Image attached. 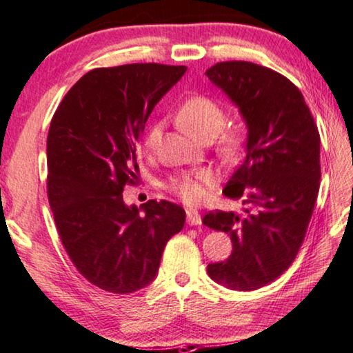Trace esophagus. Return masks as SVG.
<instances>
[{
	"instance_id": "obj_1",
	"label": "esophagus",
	"mask_w": 353,
	"mask_h": 353,
	"mask_svg": "<svg viewBox=\"0 0 353 353\" xmlns=\"http://www.w3.org/2000/svg\"><path fill=\"white\" fill-rule=\"evenodd\" d=\"M186 216H188V223L190 225V227H197V225H201V216L199 211L195 210H188L186 211Z\"/></svg>"
}]
</instances>
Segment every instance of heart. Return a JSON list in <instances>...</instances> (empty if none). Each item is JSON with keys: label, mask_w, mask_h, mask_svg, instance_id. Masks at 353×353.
<instances>
[{"label": "heart", "mask_w": 353, "mask_h": 353, "mask_svg": "<svg viewBox=\"0 0 353 353\" xmlns=\"http://www.w3.org/2000/svg\"><path fill=\"white\" fill-rule=\"evenodd\" d=\"M176 122L183 130H186L200 141H211L227 125V111L222 103H219L214 98L199 94L188 97L181 103L176 112ZM161 132H163V125L159 122L152 123L145 130L142 145L147 152H153L158 147ZM244 145V130L231 128L223 131L219 137L217 150L225 161H234L239 158ZM212 183H214V178L208 170L183 172L170 176L165 183V189L175 194L183 203L195 206L208 199Z\"/></svg>", "instance_id": "heart-1"}]
</instances>
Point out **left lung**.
I'll return each mask as SVG.
<instances>
[{"label": "left lung", "instance_id": "left-lung-1", "mask_svg": "<svg viewBox=\"0 0 353 353\" xmlns=\"http://www.w3.org/2000/svg\"><path fill=\"white\" fill-rule=\"evenodd\" d=\"M206 77L245 120L247 154L223 194L242 199L244 214L210 211L206 227L225 231L233 252L208 275L233 291H255L290 268L302 247L321 181V137L296 85L268 67L217 62Z\"/></svg>", "mask_w": 353, "mask_h": 353}]
</instances>
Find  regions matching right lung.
I'll return each instance as SVG.
<instances>
[{
	"label": "right lung",
	"instance_id": "right-lung-1",
	"mask_svg": "<svg viewBox=\"0 0 353 353\" xmlns=\"http://www.w3.org/2000/svg\"><path fill=\"white\" fill-rule=\"evenodd\" d=\"M186 70L163 63L94 68L51 119L46 192L57 233L78 272L100 290L128 294L150 285L167 241L184 227L180 205L126 206L122 192L137 181L148 115Z\"/></svg>",
	"mask_w": 353,
	"mask_h": 353
}]
</instances>
